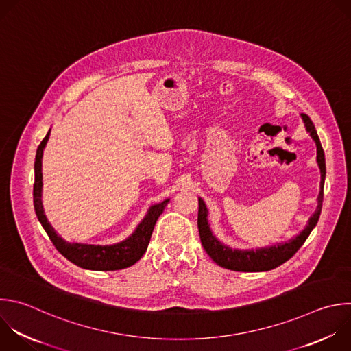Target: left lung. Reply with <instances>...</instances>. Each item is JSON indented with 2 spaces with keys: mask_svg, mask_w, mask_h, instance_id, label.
Here are the masks:
<instances>
[{
  "mask_svg": "<svg viewBox=\"0 0 351 351\" xmlns=\"http://www.w3.org/2000/svg\"><path fill=\"white\" fill-rule=\"evenodd\" d=\"M303 121L306 124V128L311 138L315 141L317 145V162L321 171V191L318 195V206L315 213L310 217L307 227L300 232L298 237H295L291 241H287L285 244H278L270 248H262L256 251H237L230 250L228 247L221 245L213 236L209 230L208 221H206V206L201 198H198V231L201 244L205 250V252L210 256V259L219 265L220 267L232 270V271H267L271 269L278 267L280 265L285 263L288 259H291L299 248L304 244L310 232L315 227L321 209H322V201H324V182H325V154L319 142V138L317 135L315 127L310 117L307 114H302Z\"/></svg>",
  "mask_w": 351,
  "mask_h": 351,
  "instance_id": "obj_1",
  "label": "left lung"
}]
</instances>
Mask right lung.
Listing matches in <instances>:
<instances>
[{
	"label": "right lung",
	"instance_id": "add662e5",
	"mask_svg": "<svg viewBox=\"0 0 351 351\" xmlns=\"http://www.w3.org/2000/svg\"><path fill=\"white\" fill-rule=\"evenodd\" d=\"M49 138V132L43 139L37 149L36 162H34V187H33V199H34V209L36 215L43 224L44 230L55 248L71 263L88 269V270H97V271H107V270H121L135 265L146 252L156 221L158 216L164 212V208L168 202L165 199L161 204H157L150 208L146 217L141 221L134 234L127 239L125 241L114 245H86V244H69L63 241L49 224L44 215L43 204H41V187H43V172H41V158L43 152Z\"/></svg>",
	"mask_w": 351,
	"mask_h": 351
}]
</instances>
